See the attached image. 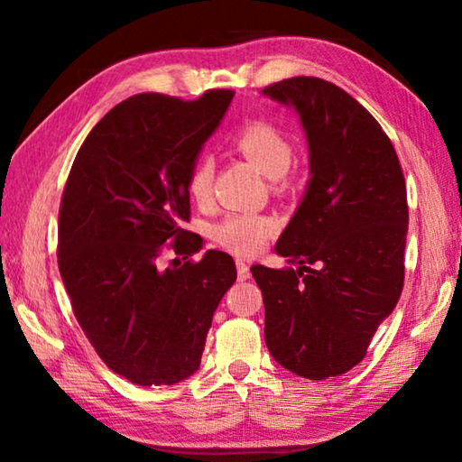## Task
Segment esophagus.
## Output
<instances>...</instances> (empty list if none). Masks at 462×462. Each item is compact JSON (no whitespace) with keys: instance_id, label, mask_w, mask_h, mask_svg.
I'll list each match as a JSON object with an SVG mask.
<instances>
[{"instance_id":"esophagus-1","label":"esophagus","mask_w":462,"mask_h":462,"mask_svg":"<svg viewBox=\"0 0 462 462\" xmlns=\"http://www.w3.org/2000/svg\"><path fill=\"white\" fill-rule=\"evenodd\" d=\"M236 269H238V279H240V281L250 279V267H248V263L238 259V261H236Z\"/></svg>"}]
</instances>
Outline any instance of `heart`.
I'll return each instance as SVG.
<instances>
[{
    "label": "heart",
    "mask_w": 462,
    "mask_h": 462,
    "mask_svg": "<svg viewBox=\"0 0 462 462\" xmlns=\"http://www.w3.org/2000/svg\"><path fill=\"white\" fill-rule=\"evenodd\" d=\"M238 151L253 162L267 179L287 175L293 162V148L289 140L269 122H250L238 130L234 138ZM214 162L199 156L187 175V193L198 203H208L212 198ZM275 234V222L261 214H232L214 226V240L232 254L253 256L263 250Z\"/></svg>",
    "instance_id": "b5f03b06"
}]
</instances>
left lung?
Returning a JSON list of instances; mask_svg holds the SVG:
<instances>
[{
	"mask_svg": "<svg viewBox=\"0 0 462 462\" xmlns=\"http://www.w3.org/2000/svg\"><path fill=\"white\" fill-rule=\"evenodd\" d=\"M300 116L310 152L306 193L275 253L297 267L254 264L264 342L303 379L346 373L366 355L403 287L408 195L379 122L346 91L318 77L263 89Z\"/></svg>",
	"mask_w": 462,
	"mask_h": 462,
	"instance_id": "obj_1",
	"label": "left lung"
}]
</instances>
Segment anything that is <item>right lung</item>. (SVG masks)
I'll use <instances>...</instances> for the list:
<instances>
[{
  "instance_id": "right-lung-1",
  "label": "right lung",
  "mask_w": 462,
  "mask_h": 462,
  "mask_svg": "<svg viewBox=\"0 0 462 462\" xmlns=\"http://www.w3.org/2000/svg\"><path fill=\"white\" fill-rule=\"evenodd\" d=\"M232 97L228 89L195 101L132 96L89 132L67 179L62 283L101 361L136 385H175L199 369L214 311L236 281V264L222 250L187 261L203 245L183 230L187 175ZM165 247L186 263L162 268Z\"/></svg>"
}]
</instances>
